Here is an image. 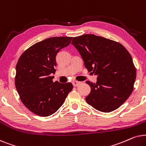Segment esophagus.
Segmentation results:
<instances>
[{
  "instance_id": "1",
  "label": "esophagus",
  "mask_w": 146,
  "mask_h": 146,
  "mask_svg": "<svg viewBox=\"0 0 146 146\" xmlns=\"http://www.w3.org/2000/svg\"><path fill=\"white\" fill-rule=\"evenodd\" d=\"M72 83H73V86L77 87V86H78L79 84H80L81 82H79V81H73V82H72Z\"/></svg>"
}]
</instances>
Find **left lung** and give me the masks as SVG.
Returning a JSON list of instances; mask_svg holds the SVG:
<instances>
[{
  "label": "left lung",
  "instance_id": "obj_1",
  "mask_svg": "<svg viewBox=\"0 0 146 146\" xmlns=\"http://www.w3.org/2000/svg\"><path fill=\"white\" fill-rule=\"evenodd\" d=\"M71 43L87 71L98 76L96 83L86 81L91 87L87 104L105 113L117 110L133 90L136 69L131 55L119 42L95 35L75 36Z\"/></svg>",
  "mask_w": 146,
  "mask_h": 146
}]
</instances>
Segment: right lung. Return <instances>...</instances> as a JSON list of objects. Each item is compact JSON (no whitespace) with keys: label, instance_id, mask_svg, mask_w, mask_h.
Wrapping results in <instances>:
<instances>
[{"label":"right lung","instance_id":"obj_1","mask_svg":"<svg viewBox=\"0 0 146 146\" xmlns=\"http://www.w3.org/2000/svg\"><path fill=\"white\" fill-rule=\"evenodd\" d=\"M72 37L55 36L30 46L19 57L16 65L15 87L21 102L36 115L47 117L63 104L73 89L71 83L53 82L56 55L67 46Z\"/></svg>","mask_w":146,"mask_h":146}]
</instances>
